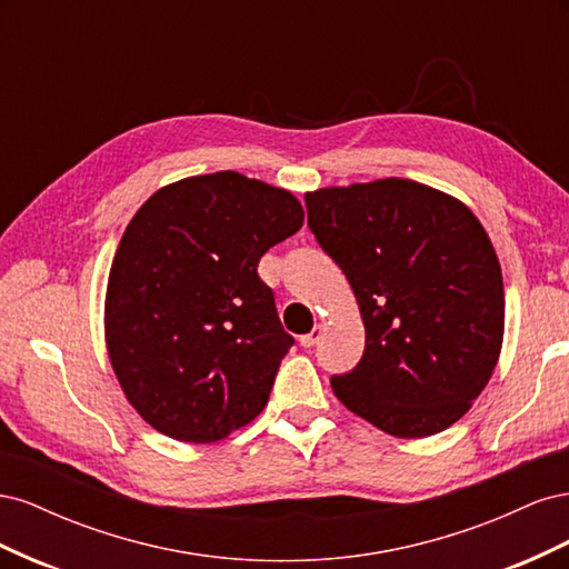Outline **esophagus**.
<instances>
[{
    "label": "esophagus",
    "mask_w": 569,
    "mask_h": 569,
    "mask_svg": "<svg viewBox=\"0 0 569 569\" xmlns=\"http://www.w3.org/2000/svg\"><path fill=\"white\" fill-rule=\"evenodd\" d=\"M320 337H322V327H320V325H316L311 332H308V335H303V337H301V347H306V349L316 347V343L320 341Z\"/></svg>",
    "instance_id": "esophagus-1"
}]
</instances>
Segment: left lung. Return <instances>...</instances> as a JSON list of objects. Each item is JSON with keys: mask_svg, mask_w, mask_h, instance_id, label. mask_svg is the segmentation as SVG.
Instances as JSON below:
<instances>
[{"mask_svg": "<svg viewBox=\"0 0 569 569\" xmlns=\"http://www.w3.org/2000/svg\"><path fill=\"white\" fill-rule=\"evenodd\" d=\"M308 228L347 274L366 351L337 399L401 439L443 432L487 387L503 343V278L468 206L401 180L306 194Z\"/></svg>", "mask_w": 569, "mask_h": 569, "instance_id": "1", "label": "left lung"}]
</instances>
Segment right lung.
<instances>
[{"label": "right lung", "instance_id": "add662e5", "mask_svg": "<svg viewBox=\"0 0 569 569\" xmlns=\"http://www.w3.org/2000/svg\"><path fill=\"white\" fill-rule=\"evenodd\" d=\"M301 226L287 189L232 170L168 184L134 213L109 274L107 347L161 435L218 441L266 408L295 337L258 261Z\"/></svg>", "mask_w": 569, "mask_h": 569}]
</instances>
